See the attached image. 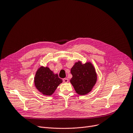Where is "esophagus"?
Here are the masks:
<instances>
[{
    "instance_id": "obj_1",
    "label": "esophagus",
    "mask_w": 133,
    "mask_h": 133,
    "mask_svg": "<svg viewBox=\"0 0 133 133\" xmlns=\"http://www.w3.org/2000/svg\"><path fill=\"white\" fill-rule=\"evenodd\" d=\"M63 81L64 83H68V82H69V79L68 78H64L63 79Z\"/></svg>"
}]
</instances>
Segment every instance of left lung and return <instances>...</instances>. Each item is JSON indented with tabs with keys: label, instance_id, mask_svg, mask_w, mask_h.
Returning <instances> with one entry per match:
<instances>
[{
	"label": "left lung",
	"instance_id": "left-lung-1",
	"mask_svg": "<svg viewBox=\"0 0 133 133\" xmlns=\"http://www.w3.org/2000/svg\"><path fill=\"white\" fill-rule=\"evenodd\" d=\"M72 77L70 83L78 94L85 95L92 90L97 80V75L92 63L83 64L80 61L76 62L71 69Z\"/></svg>",
	"mask_w": 133,
	"mask_h": 133
}]
</instances>
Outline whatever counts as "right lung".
<instances>
[{
	"instance_id": "1",
	"label": "right lung",
	"mask_w": 133,
	"mask_h": 133,
	"mask_svg": "<svg viewBox=\"0 0 133 133\" xmlns=\"http://www.w3.org/2000/svg\"><path fill=\"white\" fill-rule=\"evenodd\" d=\"M63 81L48 66H42L37 69L34 78L36 89L45 96H51Z\"/></svg>"
}]
</instances>
